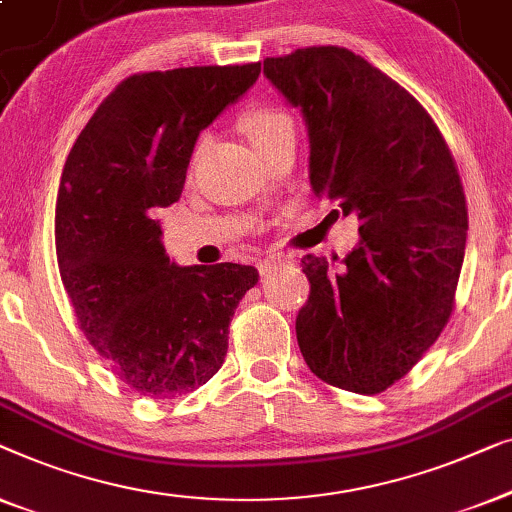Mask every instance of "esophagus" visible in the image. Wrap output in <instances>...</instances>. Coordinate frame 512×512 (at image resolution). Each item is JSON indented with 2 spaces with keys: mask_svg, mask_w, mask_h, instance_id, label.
<instances>
[{
  "mask_svg": "<svg viewBox=\"0 0 512 512\" xmlns=\"http://www.w3.org/2000/svg\"><path fill=\"white\" fill-rule=\"evenodd\" d=\"M285 262H287V257H283V255H269L266 259H262V262H259V273L266 276V273L276 271L278 266L285 264Z\"/></svg>",
  "mask_w": 512,
  "mask_h": 512,
  "instance_id": "1",
  "label": "esophagus"
}]
</instances>
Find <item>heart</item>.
<instances>
[{"label":"heart","instance_id":"b5f03b06","mask_svg":"<svg viewBox=\"0 0 512 512\" xmlns=\"http://www.w3.org/2000/svg\"><path fill=\"white\" fill-rule=\"evenodd\" d=\"M241 125L250 136V141H253V146L259 148L264 146L266 141H271L278 132H283L287 127H294V122H292V115L287 111L278 109V106L262 104V106H253V109L243 113Z\"/></svg>","mask_w":512,"mask_h":512}]
</instances>
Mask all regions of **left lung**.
<instances>
[{"label": "left lung", "instance_id": "obj_1", "mask_svg": "<svg viewBox=\"0 0 512 512\" xmlns=\"http://www.w3.org/2000/svg\"><path fill=\"white\" fill-rule=\"evenodd\" d=\"M264 74L304 113L315 197L355 213L362 236L341 266L301 259L311 280L297 315L301 355L327 385L380 394L455 308L469 229L455 157L424 106L348 48L266 57Z\"/></svg>", "mask_w": 512, "mask_h": 512}]
</instances>
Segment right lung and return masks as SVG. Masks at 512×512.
<instances>
[{
	"mask_svg": "<svg viewBox=\"0 0 512 512\" xmlns=\"http://www.w3.org/2000/svg\"><path fill=\"white\" fill-rule=\"evenodd\" d=\"M259 71L248 62L129 76L64 164L55 206L64 292L92 348L148 399L192 392L218 373L236 306L259 280L248 264H171L160 243V213L181 199L199 132Z\"/></svg>",
	"mask_w": 512,
	"mask_h": 512,
	"instance_id": "add662e5",
	"label": "right lung"
}]
</instances>
